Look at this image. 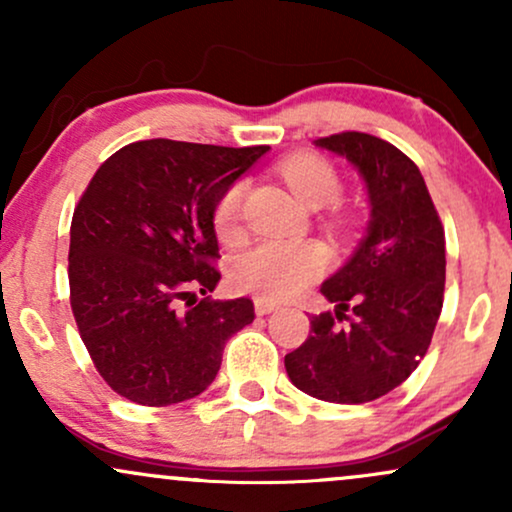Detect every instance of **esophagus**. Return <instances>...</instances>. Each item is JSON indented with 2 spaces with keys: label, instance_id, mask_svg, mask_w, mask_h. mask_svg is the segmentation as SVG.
<instances>
[{
  "label": "esophagus",
  "instance_id": "1",
  "mask_svg": "<svg viewBox=\"0 0 512 512\" xmlns=\"http://www.w3.org/2000/svg\"><path fill=\"white\" fill-rule=\"evenodd\" d=\"M274 310H279V303L272 301V298H262V296L255 298V313L257 315H269V313H274Z\"/></svg>",
  "mask_w": 512,
  "mask_h": 512
}]
</instances>
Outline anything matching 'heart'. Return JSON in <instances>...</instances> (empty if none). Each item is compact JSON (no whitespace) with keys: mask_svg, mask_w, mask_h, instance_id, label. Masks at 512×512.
<instances>
[{"mask_svg":"<svg viewBox=\"0 0 512 512\" xmlns=\"http://www.w3.org/2000/svg\"><path fill=\"white\" fill-rule=\"evenodd\" d=\"M291 190L310 207H322L337 199L342 190L337 168L327 158L296 154L279 166ZM245 182L236 180L221 192L211 211L214 231L223 243H236L243 236ZM330 255L315 240H262L233 260L231 281L238 289L262 298H289L303 291L327 269Z\"/></svg>","mask_w":512,"mask_h":512,"instance_id":"heart-1","label":"heart"}]
</instances>
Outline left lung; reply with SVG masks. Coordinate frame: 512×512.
Returning a JSON list of instances; mask_svg holds the SVG:
<instances>
[{
  "label": "left lung",
  "instance_id": "8db88e82",
  "mask_svg": "<svg viewBox=\"0 0 512 512\" xmlns=\"http://www.w3.org/2000/svg\"><path fill=\"white\" fill-rule=\"evenodd\" d=\"M315 146L358 170L370 221L349 262L320 286L334 313L313 315L308 339L284 366L298 390L322 402H373L426 356L443 308L445 231L424 175L397 146L363 132L332 134Z\"/></svg>",
  "mask_w": 512,
  "mask_h": 512
}]
</instances>
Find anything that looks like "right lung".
I'll return each instance as SVG.
<instances>
[{
    "label": "right lung",
    "instance_id": "1",
    "mask_svg": "<svg viewBox=\"0 0 512 512\" xmlns=\"http://www.w3.org/2000/svg\"><path fill=\"white\" fill-rule=\"evenodd\" d=\"M264 154L146 139L115 151L88 182L69 240L72 313L93 366L129 402L197 397L228 339L255 320L250 298L207 296L221 279L211 211Z\"/></svg>",
    "mask_w": 512,
    "mask_h": 512
}]
</instances>
